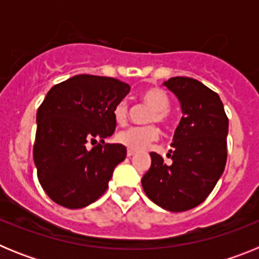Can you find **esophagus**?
<instances>
[{"label":"esophagus","instance_id":"obj_1","mask_svg":"<svg viewBox=\"0 0 259 259\" xmlns=\"http://www.w3.org/2000/svg\"><path fill=\"white\" fill-rule=\"evenodd\" d=\"M134 154H135L134 150H131V149L127 150V155H128V157H132V155H134Z\"/></svg>","mask_w":259,"mask_h":259}]
</instances>
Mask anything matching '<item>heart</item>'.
<instances>
[{
	"label": "heart",
	"mask_w": 259,
	"mask_h": 259,
	"mask_svg": "<svg viewBox=\"0 0 259 259\" xmlns=\"http://www.w3.org/2000/svg\"><path fill=\"white\" fill-rule=\"evenodd\" d=\"M141 101L153 109L149 114L148 122L161 123L162 125H168L172 122V115L170 113V98L164 91L157 87H152L143 91L140 95ZM114 120L119 125H124L128 120V105L125 101H120L113 109ZM159 130L155 125L145 127H131L116 135V141L124 145L128 149L140 152L146 146L159 139Z\"/></svg>",
	"instance_id": "obj_1"
}]
</instances>
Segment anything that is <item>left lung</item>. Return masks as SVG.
I'll list each match as a JSON object with an SVG mask.
<instances>
[{"label":"left lung","mask_w":259,"mask_h":259,"mask_svg":"<svg viewBox=\"0 0 259 259\" xmlns=\"http://www.w3.org/2000/svg\"><path fill=\"white\" fill-rule=\"evenodd\" d=\"M164 85L178 96L183 110L171 144L172 164L150 153L152 164L141 184L158 206L187 211L206 200L223 174L228 118L219 96L198 80L176 76Z\"/></svg>","instance_id":"8db88e82"}]
</instances>
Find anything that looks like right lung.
<instances>
[{
	"mask_svg": "<svg viewBox=\"0 0 259 259\" xmlns=\"http://www.w3.org/2000/svg\"><path fill=\"white\" fill-rule=\"evenodd\" d=\"M130 92L122 80L76 75L52 87L38 106L33 161L45 193L67 209H81L101 197L125 146L105 144L114 134L113 109ZM103 141L92 150L89 142Z\"/></svg>",
	"mask_w": 259,
	"mask_h": 259,
	"instance_id": "obj_1",
	"label": "right lung"
}]
</instances>
